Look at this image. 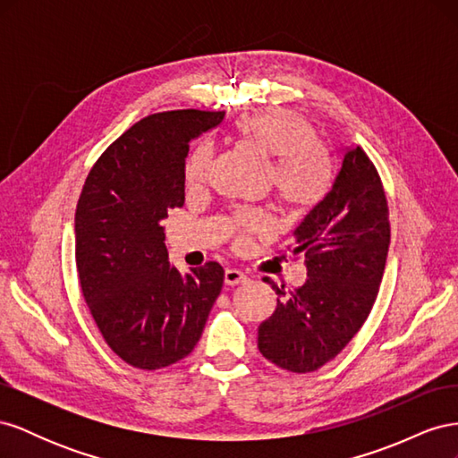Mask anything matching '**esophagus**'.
<instances>
[{"mask_svg": "<svg viewBox=\"0 0 458 458\" xmlns=\"http://www.w3.org/2000/svg\"><path fill=\"white\" fill-rule=\"evenodd\" d=\"M246 273L241 271V269H234V267H229L225 269V284L227 286H234V284H241V283H246Z\"/></svg>", "mask_w": 458, "mask_h": 458, "instance_id": "esophagus-1", "label": "esophagus"}]
</instances>
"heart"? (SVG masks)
<instances>
[{"mask_svg": "<svg viewBox=\"0 0 458 458\" xmlns=\"http://www.w3.org/2000/svg\"><path fill=\"white\" fill-rule=\"evenodd\" d=\"M242 140L273 158L271 182L281 199L293 210H308L323 200L330 185V164L325 150L318 147V137L311 123L300 114L283 108H269L250 113L237 122ZM214 147L200 143L185 162V183L189 189L202 187L210 177ZM241 237L248 234H269L273 219L263 212H241L237 216Z\"/></svg>", "mask_w": 458, "mask_h": 458, "instance_id": "obj_1", "label": "heart"}]
</instances>
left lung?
<instances>
[{
	"label": "left lung",
	"mask_w": 458,
	"mask_h": 458,
	"mask_svg": "<svg viewBox=\"0 0 458 458\" xmlns=\"http://www.w3.org/2000/svg\"><path fill=\"white\" fill-rule=\"evenodd\" d=\"M387 200L361 147L344 152L332 189L294 231L308 281L276 290V308L258 328L259 353L290 372H313L363 327L378 296L390 246Z\"/></svg>",
	"instance_id": "obj_1"
}]
</instances>
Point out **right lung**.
Wrapping results in <instances>:
<instances>
[{
    "label": "right lung",
    "mask_w": 458,
    "mask_h": 458,
    "mask_svg": "<svg viewBox=\"0 0 458 458\" xmlns=\"http://www.w3.org/2000/svg\"><path fill=\"white\" fill-rule=\"evenodd\" d=\"M225 113L150 114L110 145L91 168L76 206V267L97 328L135 369L182 361L202 336L224 286L208 261L182 275L170 266L162 219L185 204V158Z\"/></svg>",
    "instance_id": "add662e5"
}]
</instances>
